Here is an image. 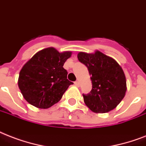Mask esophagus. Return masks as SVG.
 <instances>
[{"label":"esophagus","mask_w":146,"mask_h":146,"mask_svg":"<svg viewBox=\"0 0 146 146\" xmlns=\"http://www.w3.org/2000/svg\"><path fill=\"white\" fill-rule=\"evenodd\" d=\"M74 85L77 86V87H79V86H80V84H79L78 81H75V82H74Z\"/></svg>","instance_id":"1"}]
</instances>
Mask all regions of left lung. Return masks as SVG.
<instances>
[{
	"instance_id": "1",
	"label": "left lung",
	"mask_w": 146,
	"mask_h": 146,
	"mask_svg": "<svg viewBox=\"0 0 146 146\" xmlns=\"http://www.w3.org/2000/svg\"><path fill=\"white\" fill-rule=\"evenodd\" d=\"M78 58L88 67L92 82L91 92L83 94L87 107L97 113H107L116 108L127 89L121 66L113 58L98 50L94 53L80 52Z\"/></svg>"
}]
</instances>
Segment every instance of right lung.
I'll return each instance as SVG.
<instances>
[{"label": "right lung", "mask_w": 146, "mask_h": 146, "mask_svg": "<svg viewBox=\"0 0 146 146\" xmlns=\"http://www.w3.org/2000/svg\"><path fill=\"white\" fill-rule=\"evenodd\" d=\"M70 51L59 52L53 47L39 51L21 68L18 86L27 102L33 106L47 109L62 99L72 81L67 79L63 68Z\"/></svg>", "instance_id": "right-lung-1"}]
</instances>
